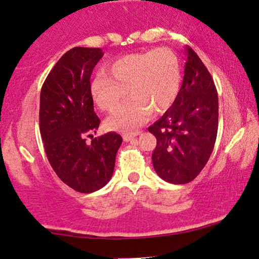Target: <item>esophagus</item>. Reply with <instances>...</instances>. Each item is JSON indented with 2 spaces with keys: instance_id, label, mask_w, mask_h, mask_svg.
Wrapping results in <instances>:
<instances>
[{
  "instance_id": "1",
  "label": "esophagus",
  "mask_w": 259,
  "mask_h": 259,
  "mask_svg": "<svg viewBox=\"0 0 259 259\" xmlns=\"http://www.w3.org/2000/svg\"><path fill=\"white\" fill-rule=\"evenodd\" d=\"M139 135V131H135V133H131V134H123L122 135V138H123L124 142H130V140H133L136 136Z\"/></svg>"
}]
</instances>
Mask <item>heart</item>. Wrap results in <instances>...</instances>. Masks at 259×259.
<instances>
[{
  "label": "heart",
  "instance_id": "1",
  "mask_svg": "<svg viewBox=\"0 0 259 259\" xmlns=\"http://www.w3.org/2000/svg\"><path fill=\"white\" fill-rule=\"evenodd\" d=\"M99 72L90 84L91 96L103 112H113L123 98L126 102L106 121L111 130L130 133L159 115L175 103L181 89L182 71L177 56L160 48L126 55Z\"/></svg>",
  "mask_w": 259,
  "mask_h": 259
}]
</instances>
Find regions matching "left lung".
I'll return each mask as SVG.
<instances>
[{"instance_id": "8db88e82", "label": "left lung", "mask_w": 259, "mask_h": 259, "mask_svg": "<svg viewBox=\"0 0 259 259\" xmlns=\"http://www.w3.org/2000/svg\"><path fill=\"white\" fill-rule=\"evenodd\" d=\"M183 84L175 103L148 128L155 136L152 161L156 174L170 184H187L211 155L218 130V95L211 75L192 48Z\"/></svg>"}]
</instances>
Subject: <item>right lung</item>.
Wrapping results in <instances>:
<instances>
[{"instance_id":"add662e5","label":"right lung","mask_w":259,"mask_h":259,"mask_svg":"<svg viewBox=\"0 0 259 259\" xmlns=\"http://www.w3.org/2000/svg\"><path fill=\"white\" fill-rule=\"evenodd\" d=\"M103 56L99 48H73L57 61L41 89L40 133L47 157L61 182L80 193L98 191L109 182L122 144L116 133L91 136L100 120L90 76Z\"/></svg>"}]
</instances>
